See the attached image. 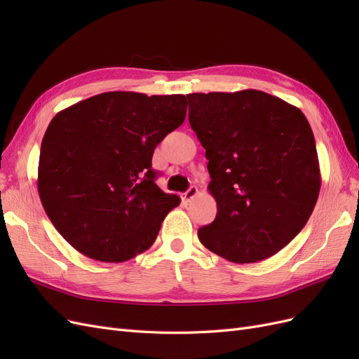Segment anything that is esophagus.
Masks as SVG:
<instances>
[{
    "mask_svg": "<svg viewBox=\"0 0 359 359\" xmlns=\"http://www.w3.org/2000/svg\"><path fill=\"white\" fill-rule=\"evenodd\" d=\"M198 193H199L198 187H190L186 193H182V201L184 202H191Z\"/></svg>",
    "mask_w": 359,
    "mask_h": 359,
    "instance_id": "esophagus-1",
    "label": "esophagus"
}]
</instances>
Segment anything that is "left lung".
Returning <instances> with one entry per match:
<instances>
[{
	"label": "left lung",
	"instance_id": "left-lung-1",
	"mask_svg": "<svg viewBox=\"0 0 359 359\" xmlns=\"http://www.w3.org/2000/svg\"><path fill=\"white\" fill-rule=\"evenodd\" d=\"M187 99L217 202L214 222L198 231L201 243L235 264L271 257L301 232L319 196L318 151L306 115L257 90Z\"/></svg>",
	"mask_w": 359,
	"mask_h": 359
}]
</instances>
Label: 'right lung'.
Returning <instances> with one entry per match:
<instances>
[{"label": "right lung", "mask_w": 359, "mask_h": 359, "mask_svg": "<svg viewBox=\"0 0 359 359\" xmlns=\"http://www.w3.org/2000/svg\"><path fill=\"white\" fill-rule=\"evenodd\" d=\"M186 112L182 94L112 91L52 118L40 148L39 196L79 253L124 262L153 245L181 199L158 189L151 160Z\"/></svg>", "instance_id": "obj_1"}]
</instances>
